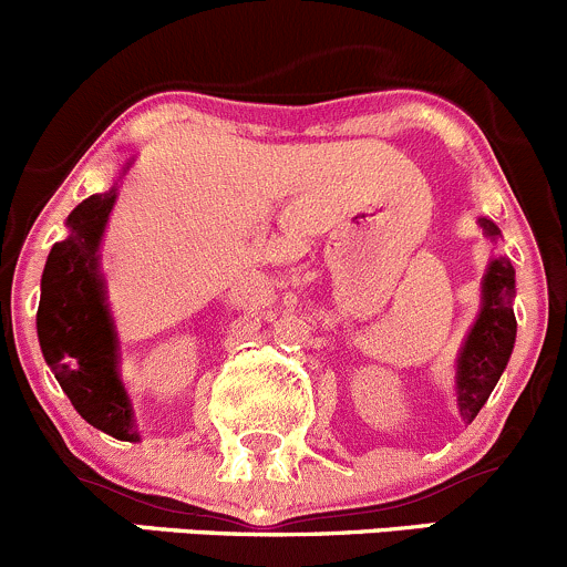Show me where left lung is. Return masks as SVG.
<instances>
[{
  "label": "left lung",
  "mask_w": 567,
  "mask_h": 567,
  "mask_svg": "<svg viewBox=\"0 0 567 567\" xmlns=\"http://www.w3.org/2000/svg\"><path fill=\"white\" fill-rule=\"evenodd\" d=\"M480 227L485 236H499V227L491 219H480ZM513 293H516V271L507 257H496L491 260L483 282V310L474 329L468 331L458 359V409L468 422L480 414L488 394L494 392L513 353L516 342Z\"/></svg>",
  "instance_id": "obj_1"
}]
</instances>
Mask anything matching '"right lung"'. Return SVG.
<instances>
[{"label":"right lung","mask_w":567,"mask_h":567,"mask_svg":"<svg viewBox=\"0 0 567 567\" xmlns=\"http://www.w3.org/2000/svg\"><path fill=\"white\" fill-rule=\"evenodd\" d=\"M114 199L117 188L93 194L68 216L71 233L51 247L40 279L38 340L73 409L109 436L136 442L99 271V244Z\"/></svg>","instance_id":"right-lung-1"}]
</instances>
